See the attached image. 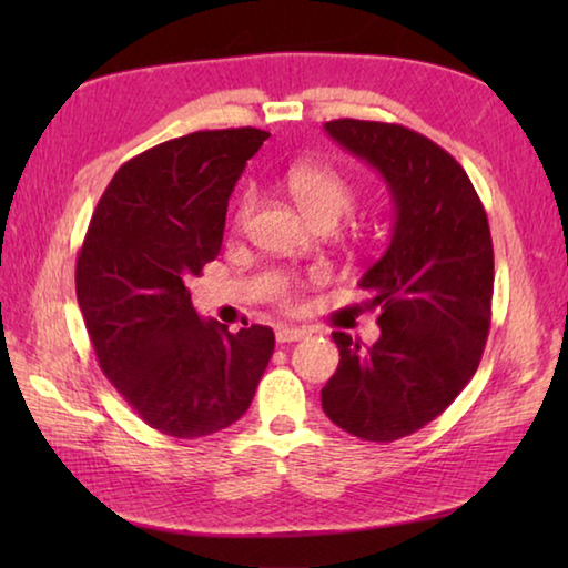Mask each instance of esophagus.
<instances>
[{"label":"esophagus","mask_w":568,"mask_h":568,"mask_svg":"<svg viewBox=\"0 0 568 568\" xmlns=\"http://www.w3.org/2000/svg\"><path fill=\"white\" fill-rule=\"evenodd\" d=\"M307 335L305 328H293V325H281V328L275 331V341L277 343H295V341H303Z\"/></svg>","instance_id":"1"}]
</instances>
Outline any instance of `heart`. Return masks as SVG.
<instances>
[{"label":"heart","instance_id":"b5f03b06","mask_svg":"<svg viewBox=\"0 0 568 568\" xmlns=\"http://www.w3.org/2000/svg\"><path fill=\"white\" fill-rule=\"evenodd\" d=\"M285 190L291 192L295 205L301 213L311 220L313 225H335L338 220L351 213L355 203V185L353 180L331 165H293L285 172ZM255 207V195L245 192L240 197L235 210V225L243 227ZM297 283L291 277H283L277 285V303L283 307L295 305Z\"/></svg>","mask_w":568,"mask_h":568}]
</instances>
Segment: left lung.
I'll return each instance as SVG.
<instances>
[{
	"label": "left lung",
	"instance_id": "8db88e82",
	"mask_svg": "<svg viewBox=\"0 0 568 568\" xmlns=\"http://www.w3.org/2000/svg\"><path fill=\"white\" fill-rule=\"evenodd\" d=\"M325 132L381 172L396 220L358 283L365 307L381 311V338L363 348L333 333L341 363L321 400L335 426L390 444L440 416L474 378L491 328V230L466 170L434 140L351 118Z\"/></svg>",
	"mask_w": 568,
	"mask_h": 568
}]
</instances>
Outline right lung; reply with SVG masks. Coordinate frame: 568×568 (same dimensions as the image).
<instances>
[{"label": "right lung", "mask_w": 568, "mask_h": 568, "mask_svg": "<svg viewBox=\"0 0 568 568\" xmlns=\"http://www.w3.org/2000/svg\"><path fill=\"white\" fill-rule=\"evenodd\" d=\"M271 132L203 130L114 172L77 257L94 355L132 410L175 438L217 434L253 403L275 348L267 325L200 321L187 281L223 245L227 197Z\"/></svg>", "instance_id": "1"}]
</instances>
